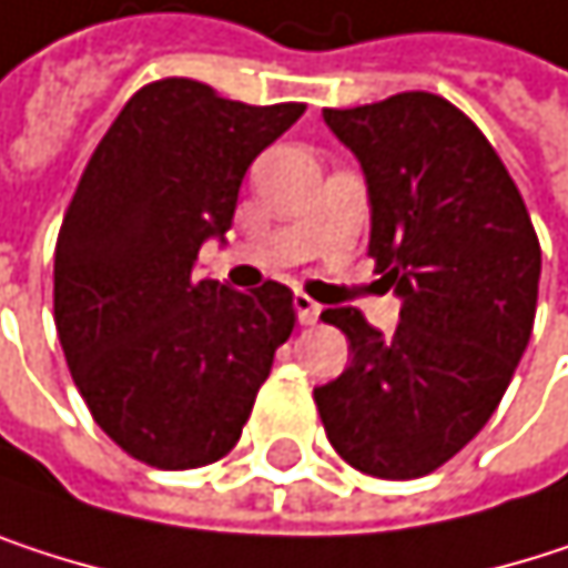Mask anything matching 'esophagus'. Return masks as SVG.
I'll list each match as a JSON object with an SVG mask.
<instances>
[{
  "instance_id": "1",
  "label": "esophagus",
  "mask_w": 568,
  "mask_h": 568,
  "mask_svg": "<svg viewBox=\"0 0 568 568\" xmlns=\"http://www.w3.org/2000/svg\"><path fill=\"white\" fill-rule=\"evenodd\" d=\"M294 311H297V321H301L304 327H311V324L321 321V307H317L307 294H297V297H294Z\"/></svg>"
}]
</instances>
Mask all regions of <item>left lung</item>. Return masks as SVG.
I'll list each match as a JSON object with an SVG mask.
<instances>
[{"label":"left lung","instance_id":"obj_1","mask_svg":"<svg viewBox=\"0 0 568 568\" xmlns=\"http://www.w3.org/2000/svg\"><path fill=\"white\" fill-rule=\"evenodd\" d=\"M324 122L361 161L371 257L400 324L384 337L354 307L324 311L351 341V367L314 400L354 469L414 479L499 407L532 334L539 241L499 154L446 99L404 92L324 109Z\"/></svg>","mask_w":568,"mask_h":568}]
</instances>
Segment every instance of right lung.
Segmentation results:
<instances>
[{"instance_id": "1", "label": "right lung", "mask_w": 568, "mask_h": 568, "mask_svg": "<svg viewBox=\"0 0 568 568\" xmlns=\"http://www.w3.org/2000/svg\"><path fill=\"white\" fill-rule=\"evenodd\" d=\"M304 105H244L191 79L144 85L99 142L55 244V327L95 424L158 469L221 459L294 331L291 287L197 277L251 161Z\"/></svg>"}]
</instances>
